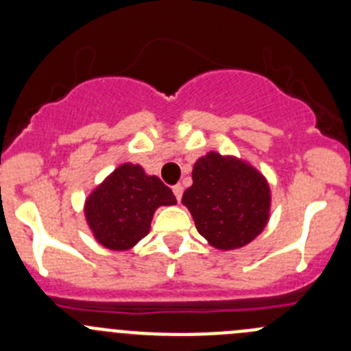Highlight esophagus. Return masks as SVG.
<instances>
[{
    "instance_id": "esophagus-1",
    "label": "esophagus",
    "mask_w": 351,
    "mask_h": 351,
    "mask_svg": "<svg viewBox=\"0 0 351 351\" xmlns=\"http://www.w3.org/2000/svg\"><path fill=\"white\" fill-rule=\"evenodd\" d=\"M173 193H175L176 200H182V195H183V186L182 185H175L173 186Z\"/></svg>"
}]
</instances>
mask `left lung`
Returning <instances> with one entry per match:
<instances>
[{
    "label": "left lung",
    "instance_id": "1",
    "mask_svg": "<svg viewBox=\"0 0 351 351\" xmlns=\"http://www.w3.org/2000/svg\"><path fill=\"white\" fill-rule=\"evenodd\" d=\"M192 180L182 204L192 214L200 236L215 250H239L267 228L270 185L250 161L208 151L193 165Z\"/></svg>",
    "mask_w": 351,
    "mask_h": 351
}]
</instances>
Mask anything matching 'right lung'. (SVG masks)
I'll list each match as a JSON object with an SVG mask.
<instances>
[{
  "instance_id": "1",
  "label": "right lung",
  "mask_w": 351,
  "mask_h": 351,
  "mask_svg": "<svg viewBox=\"0 0 351 351\" xmlns=\"http://www.w3.org/2000/svg\"><path fill=\"white\" fill-rule=\"evenodd\" d=\"M171 190L134 162H122L91 190L84 219L98 244L112 251L132 250L151 229L154 212L175 205Z\"/></svg>"
}]
</instances>
